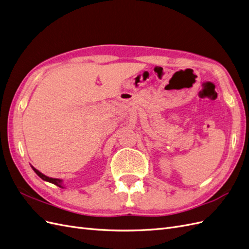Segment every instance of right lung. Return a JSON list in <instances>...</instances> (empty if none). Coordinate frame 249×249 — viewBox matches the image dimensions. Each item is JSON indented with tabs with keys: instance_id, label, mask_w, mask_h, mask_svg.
<instances>
[{
	"instance_id": "add662e5",
	"label": "right lung",
	"mask_w": 249,
	"mask_h": 249,
	"mask_svg": "<svg viewBox=\"0 0 249 249\" xmlns=\"http://www.w3.org/2000/svg\"><path fill=\"white\" fill-rule=\"evenodd\" d=\"M31 167H32V169L34 170V172L36 173V175L38 176L40 178H42L43 180H47V182L52 183V184H54V185H56V186H58V187H60V188H64V186L62 185V179H60V178H49V177H47V176H44L43 173H41L39 170H37L36 168H34L33 166H31Z\"/></svg>"
}]
</instances>
